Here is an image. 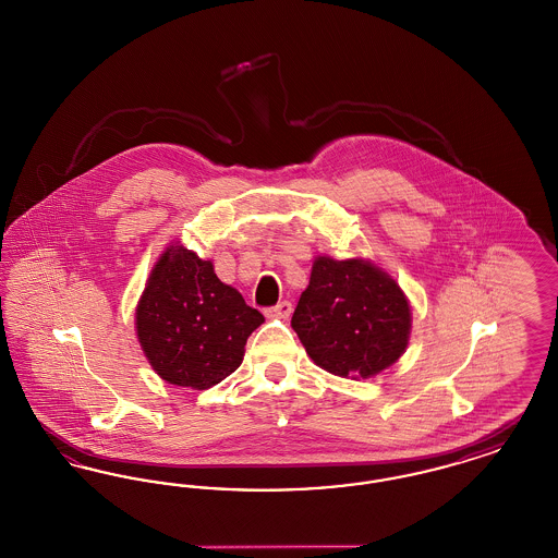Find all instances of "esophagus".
<instances>
[{
  "label": "esophagus",
  "instance_id": "esophagus-1",
  "mask_svg": "<svg viewBox=\"0 0 558 558\" xmlns=\"http://www.w3.org/2000/svg\"><path fill=\"white\" fill-rule=\"evenodd\" d=\"M292 314V303L291 301H280L278 305H274V307H267L266 316L267 318H289Z\"/></svg>",
  "mask_w": 558,
  "mask_h": 558
}]
</instances>
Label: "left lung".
I'll list each match as a JSON object with an SVG mask.
<instances>
[{"mask_svg":"<svg viewBox=\"0 0 558 558\" xmlns=\"http://www.w3.org/2000/svg\"><path fill=\"white\" fill-rule=\"evenodd\" d=\"M291 326L319 368L368 378L405 351L410 305L396 280L368 262L318 257Z\"/></svg>","mask_w":558,"mask_h":558,"instance_id":"left-lung-1","label":"left lung"}]
</instances>
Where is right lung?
Masks as SVG:
<instances>
[{
	"mask_svg": "<svg viewBox=\"0 0 558 558\" xmlns=\"http://www.w3.org/2000/svg\"><path fill=\"white\" fill-rule=\"evenodd\" d=\"M264 316L223 284L211 262L171 244L153 269L135 312L137 339L162 380L209 389L242 364Z\"/></svg>",
	"mask_w": 558,
	"mask_h": 558,
	"instance_id": "right-lung-1",
	"label": "right lung"
}]
</instances>
